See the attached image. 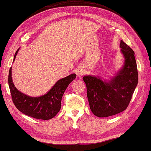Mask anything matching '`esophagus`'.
<instances>
[{
    "label": "esophagus",
    "instance_id": "34e87169",
    "mask_svg": "<svg viewBox=\"0 0 151 151\" xmlns=\"http://www.w3.org/2000/svg\"><path fill=\"white\" fill-rule=\"evenodd\" d=\"M76 75H77V76H81L84 74V69H83L82 67H79L76 70Z\"/></svg>",
    "mask_w": 151,
    "mask_h": 151
}]
</instances>
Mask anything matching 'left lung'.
Segmentation results:
<instances>
[{
	"label": "left lung",
	"mask_w": 151,
	"mask_h": 151,
	"mask_svg": "<svg viewBox=\"0 0 151 151\" xmlns=\"http://www.w3.org/2000/svg\"><path fill=\"white\" fill-rule=\"evenodd\" d=\"M119 47L124 62L115 76L110 80L90 75L83 77L89 107L99 117L111 116L126 110L138 82L134 50L122 40Z\"/></svg>",
	"instance_id": "obj_1"
}]
</instances>
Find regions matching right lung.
<instances>
[{
  "label": "right lung",
  "instance_id": "add662e5",
  "mask_svg": "<svg viewBox=\"0 0 151 151\" xmlns=\"http://www.w3.org/2000/svg\"><path fill=\"white\" fill-rule=\"evenodd\" d=\"M19 49L15 54L14 61ZM73 73L58 81L47 93L40 97H30L19 91L13 82L12 67L9 70L8 84L12 101L18 110L28 116L42 120H49L56 116L61 108L64 92L69 84L76 78Z\"/></svg>",
  "mask_w": 151,
  "mask_h": 151
}]
</instances>
